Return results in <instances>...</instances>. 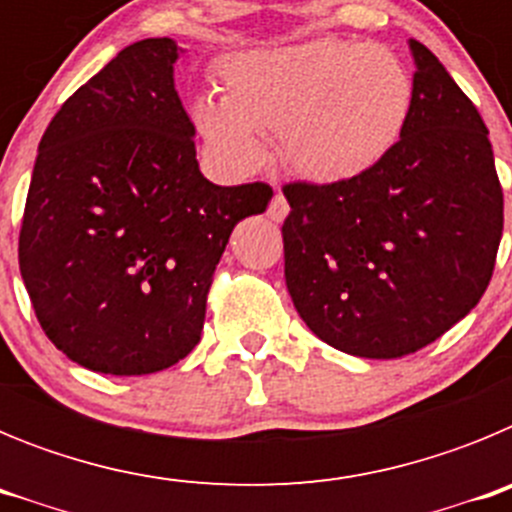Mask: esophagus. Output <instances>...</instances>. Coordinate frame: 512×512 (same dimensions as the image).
<instances>
[{"instance_id": "1", "label": "esophagus", "mask_w": 512, "mask_h": 512, "mask_svg": "<svg viewBox=\"0 0 512 512\" xmlns=\"http://www.w3.org/2000/svg\"><path fill=\"white\" fill-rule=\"evenodd\" d=\"M287 212H289L287 200H284L282 192H277V194H274V197H271L269 210H266V215H269L271 220H274V223H282L284 217H287Z\"/></svg>"}]
</instances>
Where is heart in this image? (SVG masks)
I'll list each match as a JSON object with an SVG mask.
<instances>
[{"label": "heart", "instance_id": "obj_1", "mask_svg": "<svg viewBox=\"0 0 512 512\" xmlns=\"http://www.w3.org/2000/svg\"><path fill=\"white\" fill-rule=\"evenodd\" d=\"M223 99L194 97L192 120L233 171L264 164L261 135L279 133V153L312 182L364 174L392 151L408 125L413 76L382 45L318 38L235 53L220 69Z\"/></svg>", "mask_w": 512, "mask_h": 512}]
</instances>
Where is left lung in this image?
I'll return each instance as SVG.
<instances>
[{
  "mask_svg": "<svg viewBox=\"0 0 512 512\" xmlns=\"http://www.w3.org/2000/svg\"><path fill=\"white\" fill-rule=\"evenodd\" d=\"M392 151L333 184L289 182L284 277L307 328L343 354L400 359L485 295L503 238L487 125L423 43Z\"/></svg>",
  "mask_w": 512,
  "mask_h": 512,
  "instance_id": "left-lung-1",
  "label": "left lung"
}]
</instances>
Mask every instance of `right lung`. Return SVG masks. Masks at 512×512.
<instances>
[{
    "mask_svg": "<svg viewBox=\"0 0 512 512\" xmlns=\"http://www.w3.org/2000/svg\"><path fill=\"white\" fill-rule=\"evenodd\" d=\"M176 58L171 38L122 48L40 138L20 274L45 336L92 372L133 377L184 359L235 223L274 194L202 176Z\"/></svg>",
    "mask_w": 512,
    "mask_h": 512,
    "instance_id": "obj_1",
    "label": "right lung"
}]
</instances>
